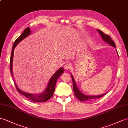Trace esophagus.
<instances>
[{
    "label": "esophagus",
    "instance_id": "1",
    "mask_svg": "<svg viewBox=\"0 0 128 128\" xmlns=\"http://www.w3.org/2000/svg\"><path fill=\"white\" fill-rule=\"evenodd\" d=\"M71 68V64L70 63H66L64 65V69L65 70H69Z\"/></svg>",
    "mask_w": 128,
    "mask_h": 128
}]
</instances>
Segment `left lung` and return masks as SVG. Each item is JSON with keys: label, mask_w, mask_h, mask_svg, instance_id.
<instances>
[{"label": "left lung", "mask_w": 128, "mask_h": 128, "mask_svg": "<svg viewBox=\"0 0 128 128\" xmlns=\"http://www.w3.org/2000/svg\"><path fill=\"white\" fill-rule=\"evenodd\" d=\"M98 32H99V34H100L101 36H102V38L103 39L104 41H105L106 42L108 43L109 44H110L111 46L114 47L116 48V44L115 43L114 41L112 40V38H111V37L109 36V35L105 34V33H104V32L101 31L100 30H99V29H98ZM116 52L118 54V52H117V50H116ZM71 78H72V83H73V90H74V94H75V96L78 98V99L81 101V102H84V101H86V100H93L95 99H97V98H101L103 96H104L105 94H106V93L102 94V95H99V96H87V95H86L84 94V93H82L81 92H80V90H78V87H77L76 86V84L75 82V80H74V78H73V76L71 75Z\"/></svg>", "instance_id": "obj_1"}]
</instances>
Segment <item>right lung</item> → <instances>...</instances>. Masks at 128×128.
<instances>
[{
    "label": "right lung",
    "instance_id": "1",
    "mask_svg": "<svg viewBox=\"0 0 128 128\" xmlns=\"http://www.w3.org/2000/svg\"><path fill=\"white\" fill-rule=\"evenodd\" d=\"M30 29L29 27L26 28L24 29V30L23 32V33L20 35V36L17 39L14 41V42L13 44L12 48V52L11 54V58H10V69L11 73V75L13 77V72H12V60H13V57H14V48L17 45L20 41H21L24 38H25L26 37L29 36L30 34ZM64 72V69L63 68H60V69L58 70L53 75L52 78H50L49 82L47 85L46 88L45 89L43 92L41 93L38 94H30L28 93H26L24 92H23L20 89L17 87V86L16 84L15 81H14V85L16 86V88L17 90L18 91L20 94L23 95L26 98H28L30 100H32V102H45L46 101L49 100L50 98L53 96V93L55 90V87L56 85V82H57V79Z\"/></svg>",
    "mask_w": 128,
    "mask_h": 128
}]
</instances>
